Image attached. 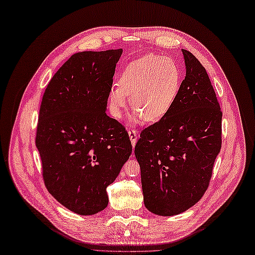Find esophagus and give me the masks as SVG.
I'll return each mask as SVG.
<instances>
[{
  "instance_id": "1",
  "label": "esophagus",
  "mask_w": 255,
  "mask_h": 255,
  "mask_svg": "<svg viewBox=\"0 0 255 255\" xmlns=\"http://www.w3.org/2000/svg\"><path fill=\"white\" fill-rule=\"evenodd\" d=\"M128 137H129V140L132 142V145L135 146L137 139H138V132L136 129L133 128H128Z\"/></svg>"
}]
</instances>
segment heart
<instances>
[{"label": "heart", "instance_id": "obj_1", "mask_svg": "<svg viewBox=\"0 0 255 255\" xmlns=\"http://www.w3.org/2000/svg\"><path fill=\"white\" fill-rule=\"evenodd\" d=\"M182 74L179 66L169 57L148 54L128 63L123 70L119 86L110 92L111 112L120 118L129 97L135 114L130 123L156 122L170 111L181 88Z\"/></svg>", "mask_w": 255, "mask_h": 255}]
</instances>
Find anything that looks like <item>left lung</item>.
<instances>
[{
  "mask_svg": "<svg viewBox=\"0 0 255 255\" xmlns=\"http://www.w3.org/2000/svg\"><path fill=\"white\" fill-rule=\"evenodd\" d=\"M182 53L186 76L175 102L135 146L144 206L158 216L179 215L203 197L221 149L222 113L211 80L189 51Z\"/></svg>",
  "mask_w": 255,
  "mask_h": 255,
  "instance_id": "left-lung-1",
  "label": "left lung"
}]
</instances>
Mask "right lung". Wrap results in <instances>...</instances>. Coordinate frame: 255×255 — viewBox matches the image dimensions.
Returning <instances> with one entry per match:
<instances>
[{"label":"right lung","mask_w":255,"mask_h":255,"mask_svg":"<svg viewBox=\"0 0 255 255\" xmlns=\"http://www.w3.org/2000/svg\"><path fill=\"white\" fill-rule=\"evenodd\" d=\"M122 49L75 53L44 91L36 146L45 187L69 211L88 216L109 204L106 187L132 153L126 128L106 115Z\"/></svg>","instance_id":"right-lung-1"}]
</instances>
